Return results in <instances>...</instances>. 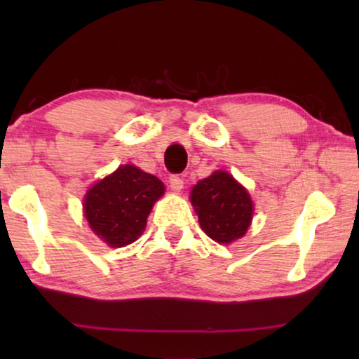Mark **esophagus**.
<instances>
[{
  "mask_svg": "<svg viewBox=\"0 0 359 359\" xmlns=\"http://www.w3.org/2000/svg\"><path fill=\"white\" fill-rule=\"evenodd\" d=\"M183 186H184V181H183V178H181V176H178V175H171L170 176V188L175 191V193H180L181 189H183Z\"/></svg>",
  "mask_w": 359,
  "mask_h": 359,
  "instance_id": "esophagus-1",
  "label": "esophagus"
}]
</instances>
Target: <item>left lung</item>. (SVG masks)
Wrapping results in <instances>:
<instances>
[{"label":"left lung","mask_w":359,"mask_h":359,"mask_svg":"<svg viewBox=\"0 0 359 359\" xmlns=\"http://www.w3.org/2000/svg\"><path fill=\"white\" fill-rule=\"evenodd\" d=\"M191 203L199 215L201 227L219 243L243 237L252 222L250 194L225 171H215L199 181L191 191Z\"/></svg>","instance_id":"1"}]
</instances>
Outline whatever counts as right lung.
Instances as JSON below:
<instances>
[{"mask_svg":"<svg viewBox=\"0 0 359 359\" xmlns=\"http://www.w3.org/2000/svg\"><path fill=\"white\" fill-rule=\"evenodd\" d=\"M165 186L134 165L119 166L86 193L85 215L93 232L112 248L135 242Z\"/></svg>","mask_w":359,"mask_h":359,"instance_id":"1","label":"right lung"}]
</instances>
